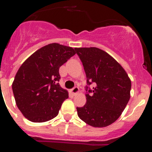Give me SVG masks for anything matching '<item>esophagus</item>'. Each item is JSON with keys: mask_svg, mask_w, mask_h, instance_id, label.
Returning a JSON list of instances; mask_svg holds the SVG:
<instances>
[{"mask_svg": "<svg viewBox=\"0 0 152 152\" xmlns=\"http://www.w3.org/2000/svg\"><path fill=\"white\" fill-rule=\"evenodd\" d=\"M72 93L74 95L78 94V93H79V88H77V87H75V88H72Z\"/></svg>", "mask_w": 152, "mask_h": 152, "instance_id": "34e87169", "label": "esophagus"}]
</instances>
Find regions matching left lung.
<instances>
[{
    "instance_id": "obj_1",
    "label": "left lung",
    "mask_w": 152,
    "mask_h": 152,
    "mask_svg": "<svg viewBox=\"0 0 152 152\" xmlns=\"http://www.w3.org/2000/svg\"><path fill=\"white\" fill-rule=\"evenodd\" d=\"M88 86L87 103L77 107L81 120L93 127H106L120 116L130 99L131 80L124 68L105 51L96 47L75 48Z\"/></svg>"
}]
</instances>
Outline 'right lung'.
I'll use <instances>...</instances> for the list:
<instances>
[{
  "instance_id": "add662e5",
  "label": "right lung",
  "mask_w": 152,
  "mask_h": 152,
  "mask_svg": "<svg viewBox=\"0 0 152 152\" xmlns=\"http://www.w3.org/2000/svg\"><path fill=\"white\" fill-rule=\"evenodd\" d=\"M75 49L51 43L31 55L17 71L12 84L16 104L28 120L44 123L56 117L68 97L58 83L59 68L75 55Z\"/></svg>"
}]
</instances>
